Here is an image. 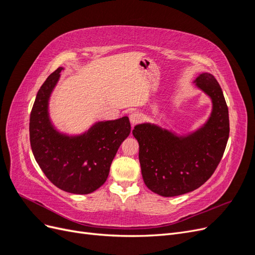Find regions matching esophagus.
<instances>
[{
	"mask_svg": "<svg viewBox=\"0 0 255 255\" xmlns=\"http://www.w3.org/2000/svg\"><path fill=\"white\" fill-rule=\"evenodd\" d=\"M141 120H142V115L138 112H134L129 115V121L133 126L137 125V123H139Z\"/></svg>",
	"mask_w": 255,
	"mask_h": 255,
	"instance_id": "esophagus-1",
	"label": "esophagus"
}]
</instances>
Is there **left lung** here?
Segmentation results:
<instances>
[{"instance_id":"8db88e82","label":"left lung","mask_w":255,"mask_h":255,"mask_svg":"<svg viewBox=\"0 0 255 255\" xmlns=\"http://www.w3.org/2000/svg\"><path fill=\"white\" fill-rule=\"evenodd\" d=\"M196 86L212 100V113L194 132L177 135L153 123L135 126L144 184L163 197H175L199 188L214 173L226 150L230 133L229 111L217 80L201 73Z\"/></svg>"}]
</instances>
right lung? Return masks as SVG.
Returning a JSON list of instances; mask_svg holds the SVG:
<instances>
[{
  "label": "right lung",
  "mask_w": 255,
  "mask_h": 255,
  "mask_svg": "<svg viewBox=\"0 0 255 255\" xmlns=\"http://www.w3.org/2000/svg\"><path fill=\"white\" fill-rule=\"evenodd\" d=\"M59 67L42 84L29 118V140L37 164L59 189L87 195L107 180L112 161L130 133L128 117L98 121L79 135L61 133L54 127L49 101L59 80Z\"/></svg>",
  "instance_id": "obj_1"
}]
</instances>
